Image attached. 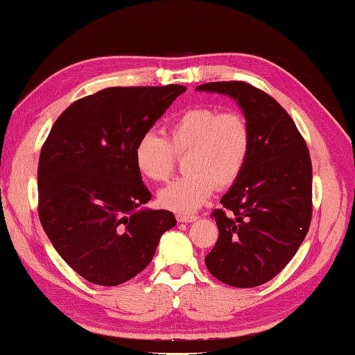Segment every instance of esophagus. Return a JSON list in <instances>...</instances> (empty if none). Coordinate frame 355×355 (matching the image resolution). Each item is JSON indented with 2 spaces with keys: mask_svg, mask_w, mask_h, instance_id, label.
Returning <instances> with one entry per match:
<instances>
[{
  "mask_svg": "<svg viewBox=\"0 0 355 355\" xmlns=\"http://www.w3.org/2000/svg\"><path fill=\"white\" fill-rule=\"evenodd\" d=\"M197 216H194V214H192V216H189V214H178L177 216V220L178 222H182V223H189V222H194V220H197Z\"/></svg>",
  "mask_w": 355,
  "mask_h": 355,
  "instance_id": "1",
  "label": "esophagus"
}]
</instances>
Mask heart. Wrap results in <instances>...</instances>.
Instances as JSON below:
<instances>
[{
	"instance_id": "obj_1",
	"label": "heart",
	"mask_w": 355,
	"mask_h": 355,
	"mask_svg": "<svg viewBox=\"0 0 355 355\" xmlns=\"http://www.w3.org/2000/svg\"><path fill=\"white\" fill-rule=\"evenodd\" d=\"M250 150V125L241 113L194 107L175 116L164 137L144 133L135 144L133 157L141 175L163 183L172 175L175 155L186 153L188 175L164 188L158 198L167 209L191 214L206 203L216 186L225 189L237 182Z\"/></svg>"
}]
</instances>
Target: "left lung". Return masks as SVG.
<instances>
[{
    "instance_id": "left-lung-1",
    "label": "left lung",
    "mask_w": 355,
    "mask_h": 355,
    "mask_svg": "<svg viewBox=\"0 0 355 355\" xmlns=\"http://www.w3.org/2000/svg\"><path fill=\"white\" fill-rule=\"evenodd\" d=\"M198 92L233 98L251 132L242 175L212 212L218 239L205 257L225 284H266L292 261L312 218V163L293 119L272 96L245 82H209Z\"/></svg>"
}]
</instances>
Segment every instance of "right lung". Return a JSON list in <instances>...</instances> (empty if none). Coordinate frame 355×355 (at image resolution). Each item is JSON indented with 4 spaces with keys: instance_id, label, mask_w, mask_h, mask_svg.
I'll use <instances>...</instances> for the list:
<instances>
[{
    "instance_id": "right-lung-1",
    "label": "right lung",
    "mask_w": 355,
    "mask_h": 355,
    "mask_svg": "<svg viewBox=\"0 0 355 355\" xmlns=\"http://www.w3.org/2000/svg\"><path fill=\"white\" fill-rule=\"evenodd\" d=\"M183 85L113 87L71 104L38 159V216L57 253L82 278L119 286L149 266L171 211L144 208L152 194L135 144Z\"/></svg>"
}]
</instances>
